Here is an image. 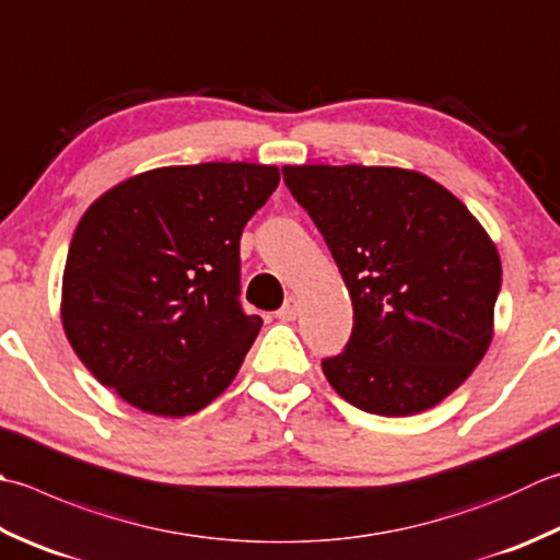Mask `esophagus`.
Returning a JSON list of instances; mask_svg holds the SVG:
<instances>
[{
	"label": "esophagus",
	"mask_w": 560,
	"mask_h": 560,
	"mask_svg": "<svg viewBox=\"0 0 560 560\" xmlns=\"http://www.w3.org/2000/svg\"><path fill=\"white\" fill-rule=\"evenodd\" d=\"M295 315H299V303H295V299L291 295V299H287V303L277 311V317L283 323H289V320H295Z\"/></svg>",
	"instance_id": "1"
}]
</instances>
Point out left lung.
<instances>
[{"mask_svg":"<svg viewBox=\"0 0 560 560\" xmlns=\"http://www.w3.org/2000/svg\"><path fill=\"white\" fill-rule=\"evenodd\" d=\"M281 172L352 295L345 352L323 359L330 386L383 418L434 408L490 347L502 267L488 233L420 172L361 164Z\"/></svg>","mask_w":560,"mask_h":560,"instance_id":"8db88e82","label":"left lung"}]
</instances>
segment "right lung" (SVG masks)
Returning <instances> with one entry per match:
<instances>
[{"label": "right lung", "mask_w": 560, "mask_h": 560, "mask_svg": "<svg viewBox=\"0 0 560 560\" xmlns=\"http://www.w3.org/2000/svg\"><path fill=\"white\" fill-rule=\"evenodd\" d=\"M277 186L267 164L203 162L98 196L62 277L65 335L98 383L162 418L233 383L261 327L240 303V237Z\"/></svg>", "instance_id": "obj_1"}]
</instances>
